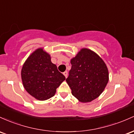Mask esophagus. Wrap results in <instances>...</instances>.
<instances>
[{
    "label": "esophagus",
    "instance_id": "1",
    "mask_svg": "<svg viewBox=\"0 0 134 134\" xmlns=\"http://www.w3.org/2000/svg\"><path fill=\"white\" fill-rule=\"evenodd\" d=\"M63 75H64V76H65L66 78H67V76H68V71H64V73H63Z\"/></svg>",
    "mask_w": 134,
    "mask_h": 134
}]
</instances>
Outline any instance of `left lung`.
<instances>
[{"label": "left lung", "mask_w": 134, "mask_h": 134, "mask_svg": "<svg viewBox=\"0 0 134 134\" xmlns=\"http://www.w3.org/2000/svg\"><path fill=\"white\" fill-rule=\"evenodd\" d=\"M66 81L73 96L83 103L91 102L103 92L109 80L106 64L97 54L82 49L71 60Z\"/></svg>", "instance_id": "obj_1"}]
</instances>
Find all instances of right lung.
I'll return each mask as SVG.
<instances>
[{"label":"right lung","mask_w":134,"mask_h":134,"mask_svg":"<svg viewBox=\"0 0 134 134\" xmlns=\"http://www.w3.org/2000/svg\"><path fill=\"white\" fill-rule=\"evenodd\" d=\"M23 84L26 91L40 100L54 96L56 88L66 79L42 49L36 50L27 59L21 70Z\"/></svg>","instance_id":"right-lung-1"}]
</instances>
